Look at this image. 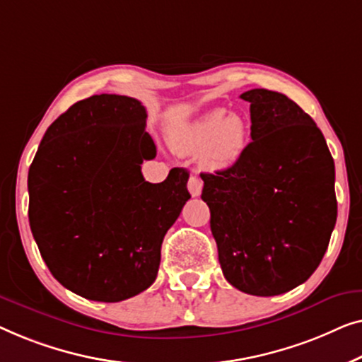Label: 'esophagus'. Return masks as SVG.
<instances>
[{
    "mask_svg": "<svg viewBox=\"0 0 362 362\" xmlns=\"http://www.w3.org/2000/svg\"><path fill=\"white\" fill-rule=\"evenodd\" d=\"M203 188V180L198 175H192L188 179V190H190L192 197H200Z\"/></svg>",
    "mask_w": 362,
    "mask_h": 362,
    "instance_id": "34e87169",
    "label": "esophagus"
}]
</instances>
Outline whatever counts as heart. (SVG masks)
Returning a JSON list of instances; mask_svg holds the SVG:
<instances>
[{"instance_id": "obj_1", "label": "heart", "mask_w": 362, "mask_h": 362, "mask_svg": "<svg viewBox=\"0 0 362 362\" xmlns=\"http://www.w3.org/2000/svg\"><path fill=\"white\" fill-rule=\"evenodd\" d=\"M172 141L183 152H202L210 169H226L241 159L247 146L246 126L225 110H213L185 128L174 132Z\"/></svg>"}]
</instances>
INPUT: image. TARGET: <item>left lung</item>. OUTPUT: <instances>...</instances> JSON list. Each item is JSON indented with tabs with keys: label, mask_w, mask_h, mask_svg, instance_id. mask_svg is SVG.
I'll return each instance as SVG.
<instances>
[{
	"label": "left lung",
	"mask_w": 362,
	"mask_h": 362,
	"mask_svg": "<svg viewBox=\"0 0 362 362\" xmlns=\"http://www.w3.org/2000/svg\"><path fill=\"white\" fill-rule=\"evenodd\" d=\"M241 98L251 103L252 142L236 164L200 174L202 200L226 281L272 297L307 281L327 252L338 215L334 162L295 101L266 88Z\"/></svg>",
	"instance_id": "1"
}]
</instances>
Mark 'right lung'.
<instances>
[{
    "label": "right lung",
    "instance_id": "1",
    "mask_svg": "<svg viewBox=\"0 0 362 362\" xmlns=\"http://www.w3.org/2000/svg\"><path fill=\"white\" fill-rule=\"evenodd\" d=\"M146 108L93 95L60 115L29 167V225L52 276L80 297L121 302L156 281L165 233L190 198L188 172L146 182L156 144Z\"/></svg>",
    "mask_w": 362,
    "mask_h": 362
}]
</instances>
